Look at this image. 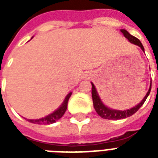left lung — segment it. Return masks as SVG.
Here are the masks:
<instances>
[{"mask_svg": "<svg viewBox=\"0 0 158 158\" xmlns=\"http://www.w3.org/2000/svg\"><path fill=\"white\" fill-rule=\"evenodd\" d=\"M120 32L123 33V35L125 36V38H126L129 40L130 43L135 44L136 46H139L142 51L144 52V48L143 46L142 45V43L137 38H135L134 36L129 33L128 31L125 29H120ZM92 84V98H93V102H94V106L97 113L103 119H106V120H120V119H124V118L130 117L132 115H134L139 109L143 106V104L144 103V102L146 101V99L149 95L150 92H151V88H152V79H151V83H150V87L148 91L146 94L145 97L143 98V100L140 102L139 103L136 105L134 107L130 108V109H127V110H115V109H112L106 106L105 104L102 102V101L100 98L97 89L94 86V84L93 83Z\"/></svg>", "mask_w": 158, "mask_h": 158, "instance_id": "left-lung-1", "label": "left lung"}]
</instances>
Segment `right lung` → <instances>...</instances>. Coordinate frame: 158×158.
Instances as JSON below:
<instances>
[{
	"label": "right lung",
	"instance_id": "obj_1",
	"mask_svg": "<svg viewBox=\"0 0 158 158\" xmlns=\"http://www.w3.org/2000/svg\"><path fill=\"white\" fill-rule=\"evenodd\" d=\"M71 94L72 92H69V94L66 95V97L64 98V101L61 103V105L56 110H54L52 113L46 115L44 117L40 118V119H35V120L34 119H32V120L31 119L30 120L27 119V120L29 121L30 123L38 124V125H50V124H53V123L56 122L57 120H60L63 116V115L65 112V110L67 109V105H68V101H69Z\"/></svg>",
	"mask_w": 158,
	"mask_h": 158
}]
</instances>
